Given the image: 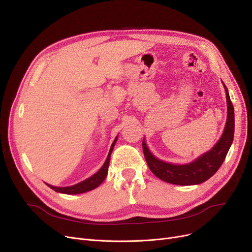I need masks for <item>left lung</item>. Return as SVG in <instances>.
I'll list each match as a JSON object with an SVG mask.
<instances>
[{
  "mask_svg": "<svg viewBox=\"0 0 252 252\" xmlns=\"http://www.w3.org/2000/svg\"><path fill=\"white\" fill-rule=\"evenodd\" d=\"M224 89L227 102V119L224 131L218 143L209 152L198 157L191 163L177 165L159 160L150 152L145 140H143V151L148 166L157 178L175 185H195L205 182L217 172L233 144L235 132L234 106L225 86Z\"/></svg>",
  "mask_w": 252,
  "mask_h": 252,
  "instance_id": "left-lung-1",
  "label": "left lung"
}]
</instances>
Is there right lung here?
I'll return each instance as SVG.
<instances>
[{
  "mask_svg": "<svg viewBox=\"0 0 252 252\" xmlns=\"http://www.w3.org/2000/svg\"><path fill=\"white\" fill-rule=\"evenodd\" d=\"M118 137V136H117ZM117 137L115 138L114 143L112 145V147H110L109 149V153L107 155V158L105 160L104 164L102 165V167L100 168L98 172L96 174H94L92 177L88 178L87 180L83 181V182L80 183H77L73 186H68V187H55V186H52L49 184H46L49 188H52L53 190L57 191V192H60V193H65V194H78V193H84V192H87V191H90L92 189H95L96 187H98L100 184H101L106 175H107V172H108V164H109V160H110V154H112L113 152V149H114V146L117 142Z\"/></svg>",
  "mask_w": 252,
  "mask_h": 252,
  "instance_id": "add662e5",
  "label": "right lung"
}]
</instances>
